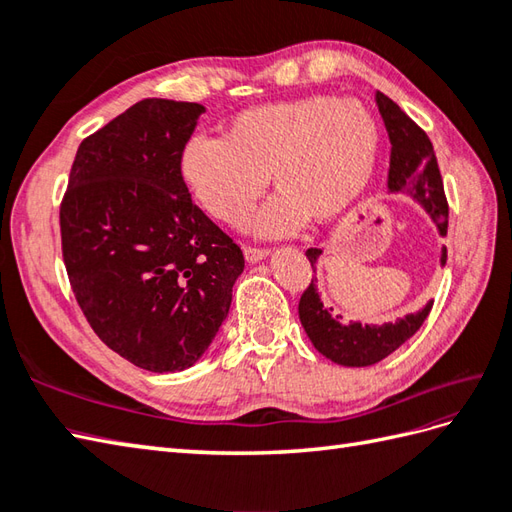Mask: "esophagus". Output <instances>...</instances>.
<instances>
[{
    "instance_id": "34e87169",
    "label": "esophagus",
    "mask_w": 512,
    "mask_h": 512,
    "mask_svg": "<svg viewBox=\"0 0 512 512\" xmlns=\"http://www.w3.org/2000/svg\"><path fill=\"white\" fill-rule=\"evenodd\" d=\"M270 253L266 248H255V246H244V257L248 264H257L262 262V259H266Z\"/></svg>"
}]
</instances>
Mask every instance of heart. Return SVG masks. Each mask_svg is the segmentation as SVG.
Instances as JSON below:
<instances>
[{
	"label": "heart",
	"instance_id": "heart-1",
	"mask_svg": "<svg viewBox=\"0 0 512 512\" xmlns=\"http://www.w3.org/2000/svg\"><path fill=\"white\" fill-rule=\"evenodd\" d=\"M380 147L372 110L356 99L303 96L250 107L224 138L191 136L178 171L193 200L228 226H242L264 193L279 189L255 220L262 237L295 233L308 220L332 222L361 198Z\"/></svg>",
	"mask_w": 512,
	"mask_h": 512
}]
</instances>
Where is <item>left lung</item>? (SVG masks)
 <instances>
[{
	"label": "left lung",
	"instance_id": "1",
	"mask_svg": "<svg viewBox=\"0 0 512 512\" xmlns=\"http://www.w3.org/2000/svg\"><path fill=\"white\" fill-rule=\"evenodd\" d=\"M376 105L391 143L387 193H405L431 217L440 237H447L449 204L444 198L436 151H433L429 136L383 92H376ZM321 253V248H310L306 253L312 270H317ZM444 264H447V246L440 250V266ZM431 306L433 301H427L418 312L405 314L402 319H396V323H343L341 314L325 306L319 295L317 279L312 277L308 290L299 301V319L312 345L332 363L367 367L383 361L402 343L409 341L429 317Z\"/></svg>",
	"mask_w": 512,
	"mask_h": 512
}]
</instances>
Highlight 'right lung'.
Returning <instances> with one entry per match:
<instances>
[{"instance_id":"right-lung-1","label":"right lung","mask_w":512,"mask_h":512,"mask_svg":"<svg viewBox=\"0 0 512 512\" xmlns=\"http://www.w3.org/2000/svg\"><path fill=\"white\" fill-rule=\"evenodd\" d=\"M200 103L145 99L85 138L61 204L63 262L99 339L147 372L195 365L226 321L244 255L184 187Z\"/></svg>"}]
</instances>
